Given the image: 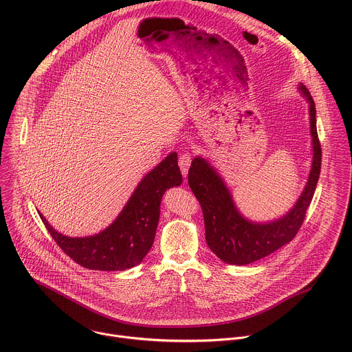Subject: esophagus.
Masks as SVG:
<instances>
[{
	"label": "esophagus",
	"mask_w": 352,
	"mask_h": 352,
	"mask_svg": "<svg viewBox=\"0 0 352 352\" xmlns=\"http://www.w3.org/2000/svg\"><path fill=\"white\" fill-rule=\"evenodd\" d=\"M190 152L188 149H184L181 156H179V160H178V164H179V168L182 171V175L186 177L188 175V170L190 167V162H192V157H190Z\"/></svg>",
	"instance_id": "34e87169"
}]
</instances>
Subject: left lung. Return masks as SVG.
<instances>
[{
  "instance_id": "obj_1",
  "label": "left lung",
  "mask_w": 352,
  "mask_h": 352,
  "mask_svg": "<svg viewBox=\"0 0 352 352\" xmlns=\"http://www.w3.org/2000/svg\"><path fill=\"white\" fill-rule=\"evenodd\" d=\"M298 89L309 103L314 155L307 185L293 208L283 217L261 223L245 218L215 168L200 156L192 160L188 184L203 210L206 242L210 250L226 264L246 265L272 254L293 241L304 222L320 174L322 151L316 131L314 99L305 85L300 84Z\"/></svg>"
}]
</instances>
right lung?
Masks as SVG:
<instances>
[{"label":"right lung","instance_id":"1","mask_svg":"<svg viewBox=\"0 0 352 352\" xmlns=\"http://www.w3.org/2000/svg\"><path fill=\"white\" fill-rule=\"evenodd\" d=\"M182 175L177 153H170L149 171L130 200L106 229L87 238H70L55 230L40 214L58 246L77 264L96 271H124L142 263L151 250L164 192L179 186Z\"/></svg>","mask_w":352,"mask_h":352}]
</instances>
